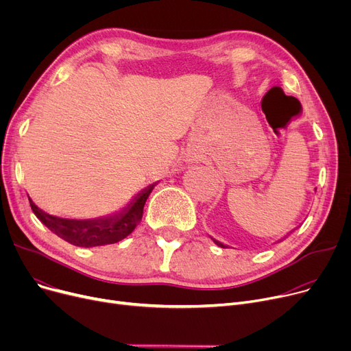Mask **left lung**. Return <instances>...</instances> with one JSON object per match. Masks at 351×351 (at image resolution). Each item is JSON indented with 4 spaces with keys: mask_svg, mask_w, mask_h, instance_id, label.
<instances>
[{
    "mask_svg": "<svg viewBox=\"0 0 351 351\" xmlns=\"http://www.w3.org/2000/svg\"><path fill=\"white\" fill-rule=\"evenodd\" d=\"M213 242H215V243H216L217 246H220V247H226L225 245H222V243H220V242H217V241H213Z\"/></svg>",
    "mask_w": 351,
    "mask_h": 351,
    "instance_id": "1",
    "label": "left lung"
}]
</instances>
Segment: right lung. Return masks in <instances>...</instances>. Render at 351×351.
<instances>
[{"label": "right lung", "mask_w": 351, "mask_h": 351, "mask_svg": "<svg viewBox=\"0 0 351 351\" xmlns=\"http://www.w3.org/2000/svg\"><path fill=\"white\" fill-rule=\"evenodd\" d=\"M154 186L155 185H151L142 193H139L122 212L92 220H73L51 216L36 206L29 196L28 200L35 216L51 232L73 246L92 247L112 245L122 241L128 234H131L142 220L145 202L152 192Z\"/></svg>", "instance_id": "obj_1"}]
</instances>
